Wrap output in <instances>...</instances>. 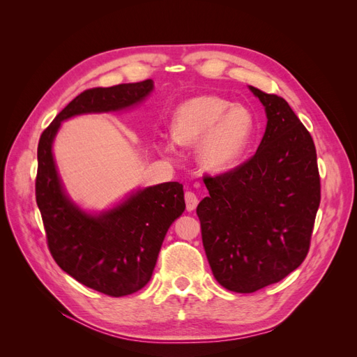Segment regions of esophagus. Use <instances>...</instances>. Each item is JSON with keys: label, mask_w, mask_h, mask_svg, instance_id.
Segmentation results:
<instances>
[{"label": "esophagus", "mask_w": 357, "mask_h": 357, "mask_svg": "<svg viewBox=\"0 0 357 357\" xmlns=\"http://www.w3.org/2000/svg\"><path fill=\"white\" fill-rule=\"evenodd\" d=\"M185 199H186V210L193 211L198 205V197L193 192H186L185 193Z\"/></svg>", "instance_id": "1"}]
</instances>
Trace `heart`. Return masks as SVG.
Returning <instances> with one entry per match:
<instances>
[{"instance_id": "1", "label": "heart", "mask_w": 357, "mask_h": 357, "mask_svg": "<svg viewBox=\"0 0 357 357\" xmlns=\"http://www.w3.org/2000/svg\"><path fill=\"white\" fill-rule=\"evenodd\" d=\"M255 116L243 104L218 95H198L172 114L171 137L183 147L198 146L197 159L210 174H225L241 160L255 134Z\"/></svg>"}]
</instances>
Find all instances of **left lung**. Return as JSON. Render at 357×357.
<instances>
[{
	"label": "left lung",
	"instance_id": "1",
	"mask_svg": "<svg viewBox=\"0 0 357 357\" xmlns=\"http://www.w3.org/2000/svg\"><path fill=\"white\" fill-rule=\"evenodd\" d=\"M248 89L265 107L262 142L240 167L204 178L210 197L197 208L213 275L236 294L277 283L304 262L320 204L307 128L282 96Z\"/></svg>",
	"mask_w": 357,
	"mask_h": 357
}]
</instances>
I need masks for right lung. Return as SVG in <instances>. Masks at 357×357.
<instances>
[{
    "mask_svg": "<svg viewBox=\"0 0 357 357\" xmlns=\"http://www.w3.org/2000/svg\"><path fill=\"white\" fill-rule=\"evenodd\" d=\"M152 91L150 79L84 91L53 119L38 142L36 199L49 250L62 271L114 298L138 291L152 278L167 231L186 208L183 185L168 181L138 189L109 210L88 213L63 189L52 147L67 119L132 109Z\"/></svg>",
    "mask_w": 357,
    "mask_h": 357,
    "instance_id": "1",
    "label": "right lung"
}]
</instances>
